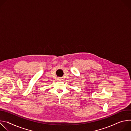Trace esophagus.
Segmentation results:
<instances>
[{
  "label": "esophagus",
  "mask_w": 131,
  "mask_h": 131,
  "mask_svg": "<svg viewBox=\"0 0 131 131\" xmlns=\"http://www.w3.org/2000/svg\"><path fill=\"white\" fill-rule=\"evenodd\" d=\"M58 79H59V80H60V81L61 80V78H58Z\"/></svg>",
  "instance_id": "34e87169"
}]
</instances>
